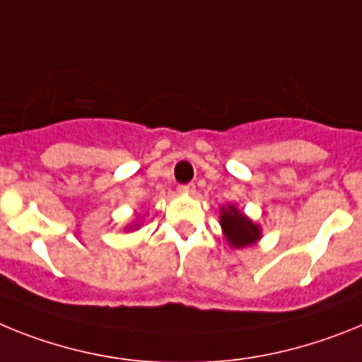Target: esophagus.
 Here are the masks:
<instances>
[{"instance_id": "34e87169", "label": "esophagus", "mask_w": 362, "mask_h": 362, "mask_svg": "<svg viewBox=\"0 0 362 362\" xmlns=\"http://www.w3.org/2000/svg\"><path fill=\"white\" fill-rule=\"evenodd\" d=\"M197 191L194 184H184V185H178V193L182 194H193Z\"/></svg>"}]
</instances>
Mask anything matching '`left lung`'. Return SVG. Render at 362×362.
I'll use <instances>...</instances> for the list:
<instances>
[{"mask_svg":"<svg viewBox=\"0 0 362 362\" xmlns=\"http://www.w3.org/2000/svg\"><path fill=\"white\" fill-rule=\"evenodd\" d=\"M220 226L226 235V240L231 247H246L255 244L260 238V226L247 218L233 204H228L220 209Z\"/></svg>","mask_w":362,"mask_h":362,"instance_id":"8db88e82","label":"left lung"}]
</instances>
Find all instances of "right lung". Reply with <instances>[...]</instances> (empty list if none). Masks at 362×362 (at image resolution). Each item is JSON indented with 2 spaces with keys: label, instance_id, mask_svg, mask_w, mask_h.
<instances>
[{
  "label": "right lung",
  "instance_id": "add662e5",
  "mask_svg": "<svg viewBox=\"0 0 362 362\" xmlns=\"http://www.w3.org/2000/svg\"><path fill=\"white\" fill-rule=\"evenodd\" d=\"M131 228H138V224H134V226H129L127 229H131Z\"/></svg>",
  "mask_w": 362,
  "mask_h": 362
}]
</instances>
